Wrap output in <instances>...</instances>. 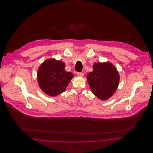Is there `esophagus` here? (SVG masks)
Wrapping results in <instances>:
<instances>
[{
    "instance_id": "esophagus-1",
    "label": "esophagus",
    "mask_w": 153,
    "mask_h": 153,
    "mask_svg": "<svg viewBox=\"0 0 153 153\" xmlns=\"http://www.w3.org/2000/svg\"><path fill=\"white\" fill-rule=\"evenodd\" d=\"M76 75L78 76H80V77H82L84 76V74L82 72H78L76 74Z\"/></svg>"
}]
</instances>
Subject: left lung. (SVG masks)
<instances>
[{
	"label": "left lung",
	"mask_w": 153,
	"mask_h": 153,
	"mask_svg": "<svg viewBox=\"0 0 153 153\" xmlns=\"http://www.w3.org/2000/svg\"><path fill=\"white\" fill-rule=\"evenodd\" d=\"M120 77L115 66L109 62H95L87 74L88 83L92 93L101 100H107L117 89Z\"/></svg>",
	"instance_id": "obj_1"
}]
</instances>
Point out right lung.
Here are the masks:
<instances>
[{
	"mask_svg": "<svg viewBox=\"0 0 153 153\" xmlns=\"http://www.w3.org/2000/svg\"><path fill=\"white\" fill-rule=\"evenodd\" d=\"M74 77L65 71V63L55 58L45 60L38 69V82L41 89L50 97H56L65 92Z\"/></svg>",
	"mask_w": 153,
	"mask_h": 153,
	"instance_id": "right-lung-1",
	"label": "right lung"
}]
</instances>
